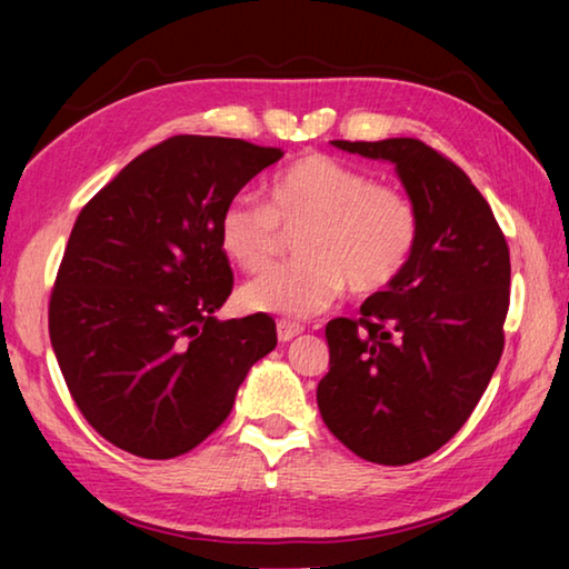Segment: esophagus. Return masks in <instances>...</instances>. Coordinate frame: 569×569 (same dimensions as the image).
Masks as SVG:
<instances>
[{
	"label": "esophagus",
	"mask_w": 569,
	"mask_h": 569,
	"mask_svg": "<svg viewBox=\"0 0 569 569\" xmlns=\"http://www.w3.org/2000/svg\"><path fill=\"white\" fill-rule=\"evenodd\" d=\"M276 331H278V341H293L296 336L303 333V326L291 323V321H278L276 323Z\"/></svg>",
	"instance_id": "1"
}]
</instances>
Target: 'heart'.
I'll return each mask as SVG.
<instances>
[{"label": "heart", "mask_w": 569, "mask_h": 569, "mask_svg": "<svg viewBox=\"0 0 569 569\" xmlns=\"http://www.w3.org/2000/svg\"><path fill=\"white\" fill-rule=\"evenodd\" d=\"M296 236L301 261L240 288L246 311L311 319L346 291L371 296L407 271L419 218L401 190L323 152H306L268 182V203L238 196L218 220L223 253L246 273H266Z\"/></svg>", "instance_id": "heart-1"}]
</instances>
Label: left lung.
Masks as SVG:
<instances>
[{"label": "left lung", "mask_w": 569, "mask_h": 569, "mask_svg": "<svg viewBox=\"0 0 569 569\" xmlns=\"http://www.w3.org/2000/svg\"><path fill=\"white\" fill-rule=\"evenodd\" d=\"M397 166L419 218L413 256L359 319L326 326L329 373L316 399L353 455L401 467L465 427L505 349L509 248L467 172L417 138L333 140Z\"/></svg>", "instance_id": "left-lung-1"}]
</instances>
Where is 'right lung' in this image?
<instances>
[{"mask_svg":"<svg viewBox=\"0 0 569 569\" xmlns=\"http://www.w3.org/2000/svg\"><path fill=\"white\" fill-rule=\"evenodd\" d=\"M283 158L236 138L176 134L80 210L50 296V339L77 409L110 445L172 459L228 419L276 349L266 313L218 321L233 271L218 220Z\"/></svg>","mask_w":569,"mask_h":569,"instance_id":"1","label":"right lung"}]
</instances>
